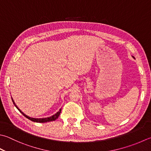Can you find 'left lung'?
Returning a JSON list of instances; mask_svg holds the SVG:
<instances>
[{"instance_id":"obj_1","label":"left lung","mask_w":151,"mask_h":151,"mask_svg":"<svg viewBox=\"0 0 151 151\" xmlns=\"http://www.w3.org/2000/svg\"><path fill=\"white\" fill-rule=\"evenodd\" d=\"M133 58H134V57H133Z\"/></svg>"}]
</instances>
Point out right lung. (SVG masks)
Wrapping results in <instances>:
<instances>
[{"label": "right lung", "mask_w": 151, "mask_h": 151, "mask_svg": "<svg viewBox=\"0 0 151 151\" xmlns=\"http://www.w3.org/2000/svg\"><path fill=\"white\" fill-rule=\"evenodd\" d=\"M12 100L13 101V103L14 105H15V107H16L18 110L19 111V112L21 113H22L23 116H24L25 117H26L27 119H29L30 120L32 121V122H40V123H43V122H51V121H54L55 120H56L58 119V118L59 117V116H60V114L61 113V109H60V111H59L58 112H57L55 114L52 115V116H50V117H47V118H42V119H35V118H32V117H30L27 116V115H26L25 114H24L23 113V112L20 110V109L17 107V105H16V103H15V102L14 101V100L12 99Z\"/></svg>", "instance_id": "1"}]
</instances>
